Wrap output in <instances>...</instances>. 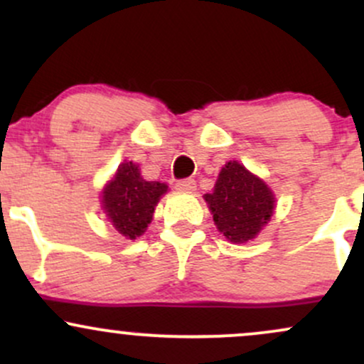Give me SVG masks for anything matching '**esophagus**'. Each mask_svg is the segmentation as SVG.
<instances>
[{"label":"esophagus","instance_id":"1","mask_svg":"<svg viewBox=\"0 0 364 364\" xmlns=\"http://www.w3.org/2000/svg\"><path fill=\"white\" fill-rule=\"evenodd\" d=\"M176 188L181 191H188V193H191V191H195L196 188V181L195 179L188 178V179H181V181H176Z\"/></svg>","mask_w":364,"mask_h":364}]
</instances>
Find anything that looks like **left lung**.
<instances>
[{
  "mask_svg": "<svg viewBox=\"0 0 364 364\" xmlns=\"http://www.w3.org/2000/svg\"><path fill=\"white\" fill-rule=\"evenodd\" d=\"M214 223L232 243L253 240L274 212V195L260 178L240 162L231 161L217 178L212 193L205 195Z\"/></svg>",
  "mask_w": 364,
  "mask_h": 364,
  "instance_id": "left-lung-1",
  "label": "left lung"
}]
</instances>
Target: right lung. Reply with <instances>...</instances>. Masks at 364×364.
<instances>
[{"instance_id":"add662e5","label":"right lung","mask_w":364,"mask_h":364,"mask_svg":"<svg viewBox=\"0 0 364 364\" xmlns=\"http://www.w3.org/2000/svg\"><path fill=\"white\" fill-rule=\"evenodd\" d=\"M168 186L159 181H145L139 166L123 162L112 181L102 191L107 219L123 236L135 240L147 229L152 214Z\"/></svg>"}]
</instances>
